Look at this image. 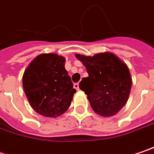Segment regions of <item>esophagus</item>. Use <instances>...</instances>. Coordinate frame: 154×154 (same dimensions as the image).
Masks as SVG:
<instances>
[{"mask_svg": "<svg viewBox=\"0 0 154 154\" xmlns=\"http://www.w3.org/2000/svg\"><path fill=\"white\" fill-rule=\"evenodd\" d=\"M73 86H74V88H75L77 91H78V90H79V84H78V83H75Z\"/></svg>", "mask_w": 154, "mask_h": 154, "instance_id": "obj_1", "label": "esophagus"}]
</instances>
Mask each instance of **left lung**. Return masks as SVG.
<instances>
[{
  "label": "left lung",
  "instance_id": "8db88e82",
  "mask_svg": "<svg viewBox=\"0 0 154 154\" xmlns=\"http://www.w3.org/2000/svg\"><path fill=\"white\" fill-rule=\"evenodd\" d=\"M85 66L88 77H84L79 88L85 91L91 108L97 114L111 117L120 111L130 94L131 78L128 67L110 52L93 57L77 54Z\"/></svg>",
  "mask_w": 154,
  "mask_h": 154
}]
</instances>
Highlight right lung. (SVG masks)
Segmentation results:
<instances>
[{
    "label": "right lung",
    "instance_id": "add662e5",
    "mask_svg": "<svg viewBox=\"0 0 154 154\" xmlns=\"http://www.w3.org/2000/svg\"><path fill=\"white\" fill-rule=\"evenodd\" d=\"M64 62L65 58L57 54H42L23 74L28 100L32 108L44 117L56 118L65 112L76 92Z\"/></svg>",
    "mask_w": 154,
    "mask_h": 154
}]
</instances>
